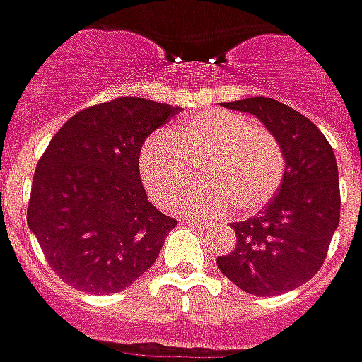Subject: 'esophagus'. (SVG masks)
Masks as SVG:
<instances>
[{"label": "esophagus", "instance_id": "obj_1", "mask_svg": "<svg viewBox=\"0 0 362 362\" xmlns=\"http://www.w3.org/2000/svg\"><path fill=\"white\" fill-rule=\"evenodd\" d=\"M182 223L189 225V227H196V229H204V227H207L206 221H202V219H194V217H186Z\"/></svg>", "mask_w": 362, "mask_h": 362}]
</instances>
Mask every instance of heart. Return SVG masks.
I'll return each instance as SVG.
<instances>
[{
    "instance_id": "b5f03b06",
    "label": "heart",
    "mask_w": 362,
    "mask_h": 362,
    "mask_svg": "<svg viewBox=\"0 0 362 362\" xmlns=\"http://www.w3.org/2000/svg\"><path fill=\"white\" fill-rule=\"evenodd\" d=\"M202 164V178L182 192L174 207L182 214L217 217L237 207L259 211L284 176V153L269 129L227 110H202L174 131H156L141 145L139 176L148 198L166 206Z\"/></svg>"
}]
</instances>
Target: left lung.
I'll list each match as a JSON object with an SVG mask.
<instances>
[{
    "mask_svg": "<svg viewBox=\"0 0 362 362\" xmlns=\"http://www.w3.org/2000/svg\"><path fill=\"white\" fill-rule=\"evenodd\" d=\"M223 107L259 117L276 137L286 170L278 194L259 216L231 225L237 245L217 259V267L247 294H284L322 269L339 225L335 155L322 131L286 103L260 95Z\"/></svg>",
    "mask_w": 362,
    "mask_h": 362,
    "instance_id": "obj_1",
    "label": "left lung"
}]
</instances>
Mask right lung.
Listing matches in <instances>:
<instances>
[{
  "label": "right lung",
  "mask_w": 362,
  "mask_h": 362,
  "mask_svg": "<svg viewBox=\"0 0 362 362\" xmlns=\"http://www.w3.org/2000/svg\"><path fill=\"white\" fill-rule=\"evenodd\" d=\"M178 111L143 98L98 103L72 115L40 156L27 223L76 290L115 294L155 264L176 219L146 198L139 151Z\"/></svg>",
  "instance_id": "obj_1"
}]
</instances>
